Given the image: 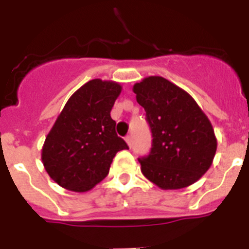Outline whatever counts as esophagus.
I'll list each match as a JSON object with an SVG mask.
<instances>
[{
	"instance_id": "1",
	"label": "esophagus",
	"mask_w": 249,
	"mask_h": 249,
	"mask_svg": "<svg viewBox=\"0 0 249 249\" xmlns=\"http://www.w3.org/2000/svg\"><path fill=\"white\" fill-rule=\"evenodd\" d=\"M126 142H127V144H128L129 147L132 146V136L131 135L126 136Z\"/></svg>"
}]
</instances>
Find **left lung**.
<instances>
[{"instance_id":"1","label":"left lung","mask_w":249,"mask_h":249,"mask_svg":"<svg viewBox=\"0 0 249 249\" xmlns=\"http://www.w3.org/2000/svg\"><path fill=\"white\" fill-rule=\"evenodd\" d=\"M133 92L153 137L149 155L138 158L144 177L162 190H181L198 181L217 151L214 131L201 107L160 76L146 77Z\"/></svg>"}]
</instances>
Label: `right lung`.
I'll return each mask as SVG.
<instances>
[{
  "label": "right lung",
  "instance_id": "obj_1",
  "mask_svg": "<svg viewBox=\"0 0 249 249\" xmlns=\"http://www.w3.org/2000/svg\"><path fill=\"white\" fill-rule=\"evenodd\" d=\"M121 91L120 83L96 78L67 101L41 155L46 172L57 184L73 192L89 191L108 175L116 153L128 149L111 118Z\"/></svg>",
  "mask_w": 249,
  "mask_h": 249
}]
</instances>
